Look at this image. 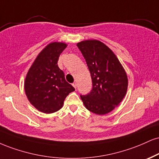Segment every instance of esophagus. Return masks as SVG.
<instances>
[{
  "label": "esophagus",
  "mask_w": 159,
  "mask_h": 159,
  "mask_svg": "<svg viewBox=\"0 0 159 159\" xmlns=\"http://www.w3.org/2000/svg\"><path fill=\"white\" fill-rule=\"evenodd\" d=\"M72 86H73L75 89H76V87H77V83H76V82H74V83L72 84Z\"/></svg>",
  "instance_id": "1"
}]
</instances>
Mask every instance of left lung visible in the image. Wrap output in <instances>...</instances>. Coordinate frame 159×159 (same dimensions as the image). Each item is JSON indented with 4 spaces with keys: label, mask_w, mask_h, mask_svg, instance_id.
Returning <instances> with one entry per match:
<instances>
[{
    "label": "left lung",
    "mask_w": 159,
    "mask_h": 159,
    "mask_svg": "<svg viewBox=\"0 0 159 159\" xmlns=\"http://www.w3.org/2000/svg\"><path fill=\"white\" fill-rule=\"evenodd\" d=\"M84 57L93 81V89L81 95L85 107L97 115L110 112L126 95L128 78L115 53L98 40H85L77 43Z\"/></svg>",
    "instance_id": "left-lung-1"
}]
</instances>
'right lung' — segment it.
Listing matches in <instances>:
<instances>
[{
    "label": "right lung",
    "mask_w": 159,
    "mask_h": 159,
    "mask_svg": "<svg viewBox=\"0 0 159 159\" xmlns=\"http://www.w3.org/2000/svg\"><path fill=\"white\" fill-rule=\"evenodd\" d=\"M66 47L63 42H52L46 46L25 78L24 90L29 101L43 113H53L62 108L65 98L75 90L58 66L59 56Z\"/></svg>",
    "instance_id": "add662e5"
}]
</instances>
